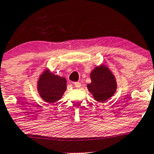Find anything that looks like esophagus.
<instances>
[{
    "mask_svg": "<svg viewBox=\"0 0 154 154\" xmlns=\"http://www.w3.org/2000/svg\"><path fill=\"white\" fill-rule=\"evenodd\" d=\"M74 85H75V87L77 88H79L81 87V83L79 82H74Z\"/></svg>",
    "mask_w": 154,
    "mask_h": 154,
    "instance_id": "1",
    "label": "esophagus"
}]
</instances>
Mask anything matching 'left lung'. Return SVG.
Segmentation results:
<instances>
[{
  "label": "left lung",
  "instance_id": "obj_1",
  "mask_svg": "<svg viewBox=\"0 0 154 154\" xmlns=\"http://www.w3.org/2000/svg\"><path fill=\"white\" fill-rule=\"evenodd\" d=\"M91 79V82L87 85V88L96 101L104 103L116 93L117 83L115 76L103 63L92 70Z\"/></svg>",
  "mask_w": 154,
  "mask_h": 154
}]
</instances>
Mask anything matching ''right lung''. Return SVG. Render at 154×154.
<instances>
[{
    "instance_id": "right-lung-1",
    "label": "right lung",
    "mask_w": 154,
    "mask_h": 154,
    "mask_svg": "<svg viewBox=\"0 0 154 154\" xmlns=\"http://www.w3.org/2000/svg\"><path fill=\"white\" fill-rule=\"evenodd\" d=\"M37 89L45 102L54 103L61 98L66 90V79L63 77L56 75L46 68L40 74Z\"/></svg>"
}]
</instances>
